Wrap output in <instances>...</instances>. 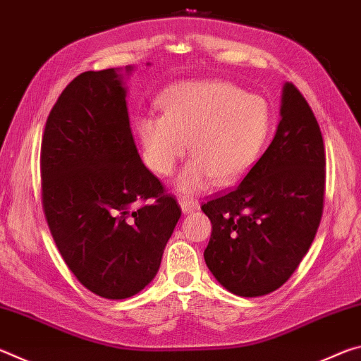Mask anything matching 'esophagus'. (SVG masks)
<instances>
[{"label":"esophagus","mask_w":361,"mask_h":361,"mask_svg":"<svg viewBox=\"0 0 361 361\" xmlns=\"http://www.w3.org/2000/svg\"><path fill=\"white\" fill-rule=\"evenodd\" d=\"M180 207L183 213H191V212L199 210V200L191 199V197H183L180 199Z\"/></svg>","instance_id":"1"}]
</instances>
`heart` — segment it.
<instances>
[{
  "label": "heart",
  "mask_w": 361,
  "mask_h": 361,
  "mask_svg": "<svg viewBox=\"0 0 361 361\" xmlns=\"http://www.w3.org/2000/svg\"><path fill=\"white\" fill-rule=\"evenodd\" d=\"M164 116L137 121L145 161L152 172L170 175L189 143L192 161L175 181L180 194L205 189L212 180L228 186L258 162L271 132V109L259 95L224 81L185 82L161 99Z\"/></svg>",
  "instance_id": "obj_1"
}]
</instances>
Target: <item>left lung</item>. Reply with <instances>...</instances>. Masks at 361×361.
<instances>
[{
  "label": "left lung",
  "instance_id": "left-lung-1",
  "mask_svg": "<svg viewBox=\"0 0 361 361\" xmlns=\"http://www.w3.org/2000/svg\"><path fill=\"white\" fill-rule=\"evenodd\" d=\"M325 199V146L312 109L283 84L276 135L232 191L202 205L212 221L207 267L237 296L280 288L312 245Z\"/></svg>",
  "mask_w": 361,
  "mask_h": 361
}]
</instances>
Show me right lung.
Segmentation results:
<instances>
[{
    "instance_id": "right-lung-1",
    "label": "right lung",
    "mask_w": 361,
    "mask_h": 361,
    "mask_svg": "<svg viewBox=\"0 0 361 361\" xmlns=\"http://www.w3.org/2000/svg\"><path fill=\"white\" fill-rule=\"evenodd\" d=\"M133 70L73 79L49 114L41 145L49 229L79 282L106 299H127L152 282L181 216L133 142L124 82ZM148 198L157 200L135 209Z\"/></svg>"
}]
</instances>
